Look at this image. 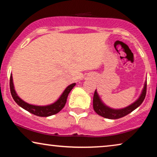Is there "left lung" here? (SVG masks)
<instances>
[{"instance_id":"8db88e82","label":"left lung","mask_w":157,"mask_h":157,"mask_svg":"<svg viewBox=\"0 0 157 157\" xmlns=\"http://www.w3.org/2000/svg\"><path fill=\"white\" fill-rule=\"evenodd\" d=\"M146 93H147V80L145 81L143 89L141 92L140 96H139V98L134 102H133L132 104L128 105V106L124 107V108L113 109L104 104V101L101 100V98H100L99 95H98L97 90L96 89L95 92H94L93 99L94 109L97 114L101 116V117L106 118V119H120V118L125 117L128 113L132 112L136 108H138L142 104L144 100Z\"/></svg>"}]
</instances>
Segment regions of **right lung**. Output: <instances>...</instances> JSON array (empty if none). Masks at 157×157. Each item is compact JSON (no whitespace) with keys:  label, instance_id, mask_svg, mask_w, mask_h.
Returning a JSON list of instances; mask_svg holds the SVG:
<instances>
[{"label":"right lung","instance_id":"1","mask_svg":"<svg viewBox=\"0 0 157 157\" xmlns=\"http://www.w3.org/2000/svg\"><path fill=\"white\" fill-rule=\"evenodd\" d=\"M75 86H76V83H73L69 86H68L63 91V93L61 94V95L59 96V98L55 102L52 103V104L45 105V106H37V105L29 104V103L24 101L19 97L16 93V90H15L12 74H10V93H11L12 97L16 104L18 106H20L21 108L29 111V112L33 113L34 115L38 116V117H50V116L54 115L56 113H59L65 106L68 94L70 93V91H71Z\"/></svg>","mask_w":157,"mask_h":157}]
</instances>
